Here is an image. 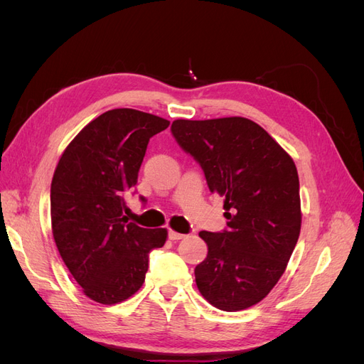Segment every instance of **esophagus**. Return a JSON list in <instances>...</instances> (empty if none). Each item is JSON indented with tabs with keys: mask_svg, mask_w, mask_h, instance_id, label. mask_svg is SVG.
Listing matches in <instances>:
<instances>
[{
	"mask_svg": "<svg viewBox=\"0 0 364 364\" xmlns=\"http://www.w3.org/2000/svg\"><path fill=\"white\" fill-rule=\"evenodd\" d=\"M168 238H170V240H173V241H178V240H182V238H185V235H183V234H178V232H174V230H168Z\"/></svg>",
	"mask_w": 364,
	"mask_h": 364,
	"instance_id": "34e87169",
	"label": "esophagus"
}]
</instances>
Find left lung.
Instances as JSON below:
<instances>
[{
  "label": "left lung",
  "instance_id": "left-lung-1",
  "mask_svg": "<svg viewBox=\"0 0 364 364\" xmlns=\"http://www.w3.org/2000/svg\"><path fill=\"white\" fill-rule=\"evenodd\" d=\"M171 135L228 211L223 230L199 234L208 255L194 269L197 289L218 310H246L279 281L299 238L296 165L247 118L176 119Z\"/></svg>",
  "mask_w": 364,
  "mask_h": 364
}]
</instances>
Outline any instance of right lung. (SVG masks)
Instances as JSON below:
<instances>
[{
	"label": "right lung",
	"mask_w": 364,
	"mask_h": 364,
	"mask_svg": "<svg viewBox=\"0 0 364 364\" xmlns=\"http://www.w3.org/2000/svg\"><path fill=\"white\" fill-rule=\"evenodd\" d=\"M168 124L135 109H112L71 141L54 171L53 237L65 266L95 302L112 305L135 294L149 253L167 240L165 229L139 228L124 214L149 141Z\"/></svg>",
	"instance_id": "right-lung-1"
}]
</instances>
